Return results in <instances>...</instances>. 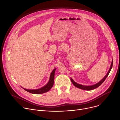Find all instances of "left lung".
Segmentation results:
<instances>
[{
  "mask_svg": "<svg viewBox=\"0 0 120 120\" xmlns=\"http://www.w3.org/2000/svg\"><path fill=\"white\" fill-rule=\"evenodd\" d=\"M112 64H113V60L112 61V64H111V66H110V69L108 71V72L107 73V74L105 76V77L102 79H101V80L99 82H98V83H96V84H95L94 85H91V86H85V85H81V84L77 83V82H75L72 78H71V81L73 83V84L75 85V87L78 88H80V89H82V90H88V91L94 89L100 86V85H101L102 83L104 82L105 81V80L106 79V78L108 76L109 73L110 72V71H111V70L112 69Z\"/></svg>",
  "mask_w": 120,
  "mask_h": 120,
  "instance_id": "1",
  "label": "left lung"
}]
</instances>
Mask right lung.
I'll use <instances>...</instances> for the list:
<instances>
[{
    "label": "right lung",
    "mask_w": 120,
    "mask_h": 120,
    "mask_svg": "<svg viewBox=\"0 0 120 120\" xmlns=\"http://www.w3.org/2000/svg\"><path fill=\"white\" fill-rule=\"evenodd\" d=\"M56 70V68L54 69L53 71L51 73L50 76V78L48 82V83L45 85L44 86L41 87L40 89H36V90H29V89H26L23 88L25 91L32 93L34 94H43L45 93H46L48 91H49L52 87H53V85H54V77H55V73Z\"/></svg>",
    "instance_id": "add662e5"
}]
</instances>
